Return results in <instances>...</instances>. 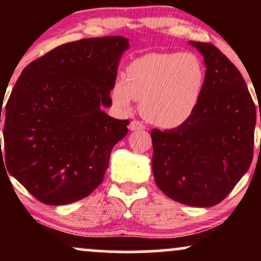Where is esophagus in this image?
I'll list each match as a JSON object with an SVG mask.
<instances>
[{"mask_svg":"<svg viewBox=\"0 0 261 261\" xmlns=\"http://www.w3.org/2000/svg\"><path fill=\"white\" fill-rule=\"evenodd\" d=\"M128 128H130L131 131H136V130H143L145 128V125L142 124L141 121H137V120H134L130 122V125H128Z\"/></svg>","mask_w":261,"mask_h":261,"instance_id":"34e87169","label":"esophagus"}]
</instances>
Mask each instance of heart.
Here are the masks:
<instances>
[{"label": "heart", "mask_w": 261, "mask_h": 261, "mask_svg": "<svg viewBox=\"0 0 261 261\" xmlns=\"http://www.w3.org/2000/svg\"><path fill=\"white\" fill-rule=\"evenodd\" d=\"M203 83L205 70L194 54H147L131 61L125 79L114 82L112 99L121 112H128L133 101L139 100L147 120L175 127L194 113Z\"/></svg>", "instance_id": "obj_1"}]
</instances>
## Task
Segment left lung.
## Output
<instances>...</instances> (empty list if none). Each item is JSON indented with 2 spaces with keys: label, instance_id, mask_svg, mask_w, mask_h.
<instances>
[{
  "label": "left lung",
  "instance_id": "8db88e82",
  "mask_svg": "<svg viewBox=\"0 0 261 261\" xmlns=\"http://www.w3.org/2000/svg\"><path fill=\"white\" fill-rule=\"evenodd\" d=\"M190 44L206 65L202 93L187 121L151 131L152 169L155 184L170 199L210 207L222 201L249 169L256 110L238 68L215 45Z\"/></svg>",
  "mask_w": 261,
  "mask_h": 261
}]
</instances>
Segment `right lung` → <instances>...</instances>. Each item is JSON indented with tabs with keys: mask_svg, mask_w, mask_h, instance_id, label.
I'll use <instances>...</instances> for the list:
<instances>
[{
	"mask_svg": "<svg viewBox=\"0 0 261 261\" xmlns=\"http://www.w3.org/2000/svg\"><path fill=\"white\" fill-rule=\"evenodd\" d=\"M128 45L124 37L81 39L22 71L6 104L0 158L39 201H79L103 181L110 152L127 134L128 120L101 107L112 106L109 94Z\"/></svg>",
	"mask_w": 261,
	"mask_h": 261,
	"instance_id": "right-lung-1",
	"label": "right lung"
}]
</instances>
